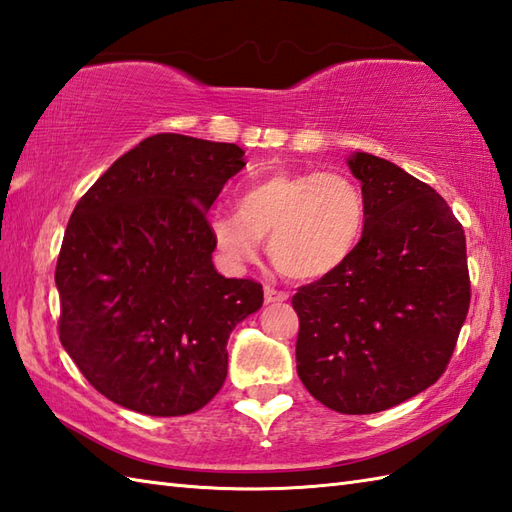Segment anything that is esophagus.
Returning <instances> with one entry per match:
<instances>
[{"instance_id": "1", "label": "esophagus", "mask_w": 512, "mask_h": 512, "mask_svg": "<svg viewBox=\"0 0 512 512\" xmlns=\"http://www.w3.org/2000/svg\"><path fill=\"white\" fill-rule=\"evenodd\" d=\"M264 299H266V303H281V301L288 299V292L277 290L273 286H266L264 288Z\"/></svg>"}]
</instances>
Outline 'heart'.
Instances as JSON below:
<instances>
[{"label":"heart","mask_w":512,"mask_h":512,"mask_svg":"<svg viewBox=\"0 0 512 512\" xmlns=\"http://www.w3.org/2000/svg\"><path fill=\"white\" fill-rule=\"evenodd\" d=\"M365 198L339 171H275L250 180L235 211H215L209 233L231 262H248L268 237V255L281 275L314 281L334 273L358 242Z\"/></svg>","instance_id":"heart-1"}]
</instances>
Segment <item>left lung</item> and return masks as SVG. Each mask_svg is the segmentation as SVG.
<instances>
[{
    "mask_svg": "<svg viewBox=\"0 0 512 512\" xmlns=\"http://www.w3.org/2000/svg\"><path fill=\"white\" fill-rule=\"evenodd\" d=\"M365 198L352 255L299 288L297 374L339 413H378L447 369L471 301L464 228L429 184L365 151L347 158Z\"/></svg>",
    "mask_w": 512,
    "mask_h": 512,
    "instance_id": "obj_1",
    "label": "left lung"
}]
</instances>
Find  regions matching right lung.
I'll use <instances>...</instances> for the list:
<instances>
[{
  "instance_id": "add662e5",
  "label": "right lung",
  "mask_w": 512,
  "mask_h": 512,
  "mask_svg": "<svg viewBox=\"0 0 512 512\" xmlns=\"http://www.w3.org/2000/svg\"><path fill=\"white\" fill-rule=\"evenodd\" d=\"M246 165L233 143L156 134L118 158L65 228L59 339L90 385L147 416L202 409L226 380V343L262 284L213 266L211 204Z\"/></svg>"
}]
</instances>
